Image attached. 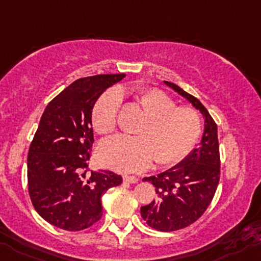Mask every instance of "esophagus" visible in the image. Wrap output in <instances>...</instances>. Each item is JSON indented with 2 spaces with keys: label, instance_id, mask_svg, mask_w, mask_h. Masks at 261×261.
Returning <instances> with one entry per match:
<instances>
[{
  "label": "esophagus",
  "instance_id": "esophagus-1",
  "mask_svg": "<svg viewBox=\"0 0 261 261\" xmlns=\"http://www.w3.org/2000/svg\"><path fill=\"white\" fill-rule=\"evenodd\" d=\"M138 177L136 176H123V182H126V184H135V182H138Z\"/></svg>",
  "mask_w": 261,
  "mask_h": 261
}]
</instances>
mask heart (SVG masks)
Segmentation results:
<instances>
[{"instance_id":"1","label":"heart","mask_w":261,"mask_h":261,"mask_svg":"<svg viewBox=\"0 0 261 261\" xmlns=\"http://www.w3.org/2000/svg\"><path fill=\"white\" fill-rule=\"evenodd\" d=\"M122 104L119 90H108L95 104L92 126L100 135L116 130ZM145 118L138 128L139 136H116L101 143L97 157L104 166L118 172L147 169L153 158L158 165H174L187 157L201 135V118L194 109L176 107L164 91L148 89L138 96Z\"/></svg>"}]
</instances>
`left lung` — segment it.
<instances>
[{
    "instance_id": "1",
    "label": "left lung",
    "mask_w": 261,
    "mask_h": 261,
    "mask_svg": "<svg viewBox=\"0 0 261 261\" xmlns=\"http://www.w3.org/2000/svg\"><path fill=\"white\" fill-rule=\"evenodd\" d=\"M165 84L201 112L204 119L198 148L171 169L143 179L155 187L158 197L142 206V218L154 229L172 232L191 225L208 207L220 179V155L218 126L207 109L177 85L167 81Z\"/></svg>"
}]
</instances>
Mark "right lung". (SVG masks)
<instances>
[{
    "label": "right lung",
    "instance_id": "obj_1",
    "mask_svg": "<svg viewBox=\"0 0 261 261\" xmlns=\"http://www.w3.org/2000/svg\"><path fill=\"white\" fill-rule=\"evenodd\" d=\"M125 74L80 79L47 104L27 160L28 191L42 219L60 229H86L103 215L101 196L122 177L112 171L87 172L94 143L92 109L108 87Z\"/></svg>",
    "mask_w": 261,
    "mask_h": 261
}]
</instances>
